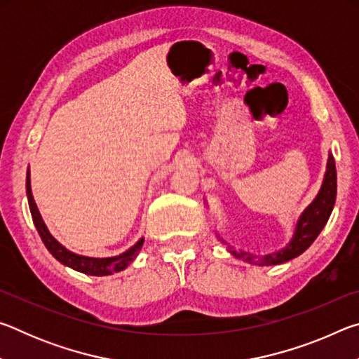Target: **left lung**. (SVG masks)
I'll return each mask as SVG.
<instances>
[{"label":"left lung","instance_id":"1","mask_svg":"<svg viewBox=\"0 0 359 359\" xmlns=\"http://www.w3.org/2000/svg\"><path fill=\"white\" fill-rule=\"evenodd\" d=\"M336 194H337L336 163H334V158L330 154L327 155L323 184H321L317 196L313 198V201L302 210V214L299 215V218H297L293 236H291L290 242L283 248H278L277 252H272L267 255H255L250 252L234 250V248L228 245V242L223 241L218 234L217 238L220 239L223 244L228 245L226 247L228 252L233 255V257L242 261H247V263L250 264L276 266V264L287 263V261L302 255L313 244V241L318 238L321 229L326 226L327 220H330L331 212L334 209V203H336Z\"/></svg>","mask_w":359,"mask_h":359}]
</instances>
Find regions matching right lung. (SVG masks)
I'll return each mask as SVG.
<instances>
[{"label":"right lung","mask_w":359,"mask_h":359,"mask_svg":"<svg viewBox=\"0 0 359 359\" xmlns=\"http://www.w3.org/2000/svg\"><path fill=\"white\" fill-rule=\"evenodd\" d=\"M27 198H28L29 212H32V217H33V223L36 229H38L42 242H44V245L47 247V250L52 253L53 258L58 259L62 264L71 267V269L82 272V274H88V276H98V277L111 276L114 272H120L126 269V267L136 259L139 252H141L144 238L139 239L136 244H133L130 248H126L125 252L114 255V257H85V255H77L74 252L68 250L65 245L60 244V242L50 234V231L47 229L46 223L39 214L38 205L34 203V198L32 193V179H29V168L27 171Z\"/></svg>","instance_id":"right-lung-1"}]
</instances>
